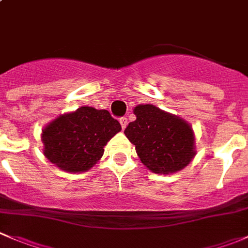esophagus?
I'll return each instance as SVG.
<instances>
[{
    "label": "esophagus",
    "instance_id": "34e87169",
    "mask_svg": "<svg viewBox=\"0 0 248 248\" xmlns=\"http://www.w3.org/2000/svg\"><path fill=\"white\" fill-rule=\"evenodd\" d=\"M120 124H121L122 129H124L127 127V124H128V121H127L126 117H121V119H120Z\"/></svg>",
    "mask_w": 248,
    "mask_h": 248
}]
</instances>
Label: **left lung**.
<instances>
[{
	"label": "left lung",
	"mask_w": 248,
	"mask_h": 248,
	"mask_svg": "<svg viewBox=\"0 0 248 248\" xmlns=\"http://www.w3.org/2000/svg\"><path fill=\"white\" fill-rule=\"evenodd\" d=\"M133 114L136 121L129 122L124 134L150 171L168 175L191 163L197 155L196 137L186 120L154 104H139Z\"/></svg>",
	"instance_id": "left-lung-1"
}]
</instances>
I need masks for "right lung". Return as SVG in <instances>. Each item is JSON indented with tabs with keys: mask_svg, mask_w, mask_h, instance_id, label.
Here are the masks:
<instances>
[{
	"mask_svg": "<svg viewBox=\"0 0 248 248\" xmlns=\"http://www.w3.org/2000/svg\"><path fill=\"white\" fill-rule=\"evenodd\" d=\"M120 131L121 124L108 110L81 107L44 127L43 154L61 170L84 172L102 158L103 147Z\"/></svg>",
	"mask_w": 248,
	"mask_h": 248,
	"instance_id": "right-lung-1",
	"label": "right lung"
}]
</instances>
